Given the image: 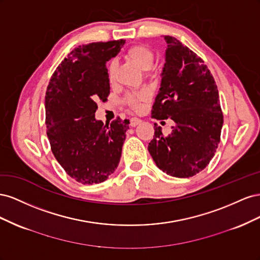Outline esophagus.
I'll use <instances>...</instances> for the list:
<instances>
[{
  "label": "esophagus",
  "instance_id": "esophagus-1",
  "mask_svg": "<svg viewBox=\"0 0 260 260\" xmlns=\"http://www.w3.org/2000/svg\"><path fill=\"white\" fill-rule=\"evenodd\" d=\"M141 122V119H139V118H131V120H130V125L131 127H136V125H138L139 123Z\"/></svg>",
  "mask_w": 260,
  "mask_h": 260
}]
</instances>
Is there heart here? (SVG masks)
Wrapping results in <instances>:
<instances>
[{
	"mask_svg": "<svg viewBox=\"0 0 260 260\" xmlns=\"http://www.w3.org/2000/svg\"><path fill=\"white\" fill-rule=\"evenodd\" d=\"M127 57L132 61H135L138 66H140L144 70H148L152 67L154 62L153 51L149 48H147L146 45H142V44L131 46V48L127 51ZM115 74H116V62L112 60L107 66L108 79L113 81L115 79ZM147 98H148V93L146 91H141L137 94L130 95L128 99V102L132 108L139 109L141 102L147 100Z\"/></svg>",
	"mask_w": 260,
	"mask_h": 260,
	"instance_id": "b5f03b06",
	"label": "heart"
}]
</instances>
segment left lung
I'll list each match as a JSON object with an SVG mask.
<instances>
[{"instance_id":"left-lung-1","label":"left lung","mask_w":260,"mask_h":260,"mask_svg":"<svg viewBox=\"0 0 260 260\" xmlns=\"http://www.w3.org/2000/svg\"><path fill=\"white\" fill-rule=\"evenodd\" d=\"M167 49L152 118H170L175 127L165 137L155 123L148 152L167 175L188 178L206 168L214 157L223 115L214 77L204 60L176 38L165 36Z\"/></svg>"}]
</instances>
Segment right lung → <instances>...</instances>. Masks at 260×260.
<instances>
[{
    "label": "right lung",
    "instance_id": "1",
    "mask_svg": "<svg viewBox=\"0 0 260 260\" xmlns=\"http://www.w3.org/2000/svg\"><path fill=\"white\" fill-rule=\"evenodd\" d=\"M124 40L79 45L55 70L45 94L46 133L55 158L69 177L98 184L119 164L129 120L111 125L95 118L99 100L106 101V62L120 52Z\"/></svg>",
    "mask_w": 260,
    "mask_h": 260
}]
</instances>
